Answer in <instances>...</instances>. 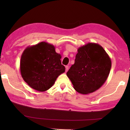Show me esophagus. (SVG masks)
Here are the masks:
<instances>
[{
    "mask_svg": "<svg viewBox=\"0 0 130 130\" xmlns=\"http://www.w3.org/2000/svg\"><path fill=\"white\" fill-rule=\"evenodd\" d=\"M68 69H69V67L68 66H65V71L67 72Z\"/></svg>",
    "mask_w": 130,
    "mask_h": 130,
    "instance_id": "1",
    "label": "esophagus"
}]
</instances>
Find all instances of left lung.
Masks as SVG:
<instances>
[{
	"label": "left lung",
	"mask_w": 130,
	"mask_h": 130,
	"mask_svg": "<svg viewBox=\"0 0 130 130\" xmlns=\"http://www.w3.org/2000/svg\"><path fill=\"white\" fill-rule=\"evenodd\" d=\"M111 61L98 44L89 43L78 49L74 63L67 73L74 89L82 94L94 92L106 81Z\"/></svg>",
	"instance_id": "1"
}]
</instances>
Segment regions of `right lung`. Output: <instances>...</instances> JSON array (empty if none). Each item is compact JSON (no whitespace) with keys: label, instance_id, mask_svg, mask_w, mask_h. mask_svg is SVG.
Here are the masks:
<instances>
[{"label":"right lung","instance_id":"obj_1","mask_svg":"<svg viewBox=\"0 0 130 130\" xmlns=\"http://www.w3.org/2000/svg\"><path fill=\"white\" fill-rule=\"evenodd\" d=\"M61 58L53 45L44 42L26 48L21 59L22 77L32 88L39 92L47 91L65 71Z\"/></svg>","mask_w":130,"mask_h":130}]
</instances>
